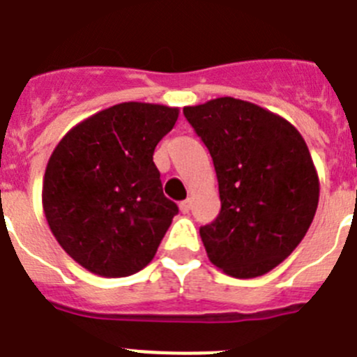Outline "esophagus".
<instances>
[{
	"label": "esophagus",
	"mask_w": 357,
	"mask_h": 357,
	"mask_svg": "<svg viewBox=\"0 0 357 357\" xmlns=\"http://www.w3.org/2000/svg\"><path fill=\"white\" fill-rule=\"evenodd\" d=\"M178 207H181V212H182V214H188V212L191 211V202H189V200L181 202V205H178Z\"/></svg>",
	"instance_id": "esophagus-1"
}]
</instances>
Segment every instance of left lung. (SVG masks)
Masks as SVG:
<instances>
[{
    "instance_id": "left-lung-1",
    "label": "left lung",
    "mask_w": 357,
    "mask_h": 357,
    "mask_svg": "<svg viewBox=\"0 0 357 357\" xmlns=\"http://www.w3.org/2000/svg\"><path fill=\"white\" fill-rule=\"evenodd\" d=\"M208 149L221 211L200 228L208 260L234 278L269 273L303 241L319 205V175L299 130L234 97L184 107Z\"/></svg>"
}]
</instances>
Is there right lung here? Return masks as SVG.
<instances>
[{
	"mask_svg": "<svg viewBox=\"0 0 357 357\" xmlns=\"http://www.w3.org/2000/svg\"><path fill=\"white\" fill-rule=\"evenodd\" d=\"M176 119L178 107L116 104L72 127L49 157L45 219L65 253L90 273L142 271L178 214L153 165V150Z\"/></svg>",
	"mask_w": 357,
	"mask_h": 357,
	"instance_id": "1",
	"label": "right lung"
}]
</instances>
